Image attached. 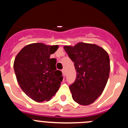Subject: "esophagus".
I'll use <instances>...</instances> for the list:
<instances>
[{
	"instance_id": "1",
	"label": "esophagus",
	"mask_w": 128,
	"mask_h": 128,
	"mask_svg": "<svg viewBox=\"0 0 128 128\" xmlns=\"http://www.w3.org/2000/svg\"><path fill=\"white\" fill-rule=\"evenodd\" d=\"M62 74H63V75L64 76H65V69L62 70Z\"/></svg>"
}]
</instances>
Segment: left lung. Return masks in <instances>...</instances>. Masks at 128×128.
Wrapping results in <instances>:
<instances>
[{"instance_id":"obj_1","label":"left lung","mask_w":128,"mask_h":128,"mask_svg":"<svg viewBox=\"0 0 128 128\" xmlns=\"http://www.w3.org/2000/svg\"><path fill=\"white\" fill-rule=\"evenodd\" d=\"M64 48L77 72L75 81L69 86L72 99L84 106L93 103L102 93L109 78L108 54L96 44L82 42Z\"/></svg>"}]
</instances>
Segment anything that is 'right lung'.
Listing matches in <instances>:
<instances>
[{
    "mask_svg": "<svg viewBox=\"0 0 128 128\" xmlns=\"http://www.w3.org/2000/svg\"><path fill=\"white\" fill-rule=\"evenodd\" d=\"M58 46L35 43L25 46L16 56L14 70L23 92L36 102L48 101L57 92L63 80L56 70V60L50 58Z\"/></svg>",
    "mask_w": 128,
    "mask_h": 128,
    "instance_id": "add662e5",
    "label": "right lung"
}]
</instances>
